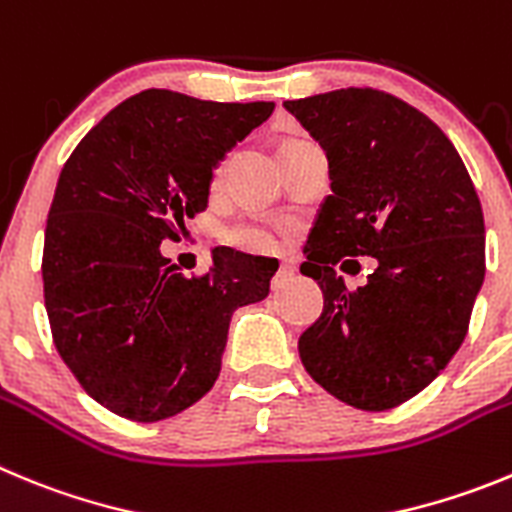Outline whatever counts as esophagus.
I'll return each instance as SVG.
<instances>
[{"label":"esophagus","mask_w":512,"mask_h":512,"mask_svg":"<svg viewBox=\"0 0 512 512\" xmlns=\"http://www.w3.org/2000/svg\"><path fill=\"white\" fill-rule=\"evenodd\" d=\"M294 271H297V269H294V264H287V261H281L279 271H276V276H274V289L284 287V284H287V281L294 276Z\"/></svg>","instance_id":"obj_1"}]
</instances>
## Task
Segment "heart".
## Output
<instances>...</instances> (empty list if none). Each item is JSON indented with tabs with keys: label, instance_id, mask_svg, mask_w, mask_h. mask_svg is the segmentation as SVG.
Wrapping results in <instances>:
<instances>
[{
	"label": "heart",
	"instance_id": "heart-1",
	"mask_svg": "<svg viewBox=\"0 0 512 512\" xmlns=\"http://www.w3.org/2000/svg\"><path fill=\"white\" fill-rule=\"evenodd\" d=\"M220 177H223V167L215 172V180ZM225 241L248 253H269L279 246V233L264 223H238L225 233Z\"/></svg>",
	"mask_w": 512,
	"mask_h": 512
}]
</instances>
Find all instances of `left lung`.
<instances>
[{
    "label": "left lung",
    "instance_id": "obj_1",
    "mask_svg": "<svg viewBox=\"0 0 512 512\" xmlns=\"http://www.w3.org/2000/svg\"><path fill=\"white\" fill-rule=\"evenodd\" d=\"M325 149L330 187L302 274L325 294L299 337L304 368L327 393L388 411L424 391L467 335L485 281V220L447 134L401 98L340 88L284 101ZM373 255L369 284L350 293L337 263Z\"/></svg>",
    "mask_w": 512,
    "mask_h": 512
}]
</instances>
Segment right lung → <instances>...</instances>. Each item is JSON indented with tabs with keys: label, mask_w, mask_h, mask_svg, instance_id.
Masks as SVG:
<instances>
[{
	"label": "right lung",
	"mask_w": 512,
	"mask_h": 512,
	"mask_svg": "<svg viewBox=\"0 0 512 512\" xmlns=\"http://www.w3.org/2000/svg\"><path fill=\"white\" fill-rule=\"evenodd\" d=\"M271 111L149 88L103 116L60 172L42 251L53 342L88 396L124 419L200 401L233 312L269 297L279 264L213 251L208 274L187 279L159 248L208 208L213 170Z\"/></svg>",
	"instance_id": "right-lung-1"
}]
</instances>
